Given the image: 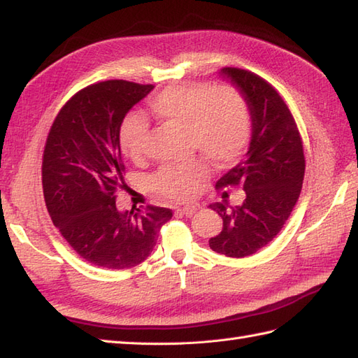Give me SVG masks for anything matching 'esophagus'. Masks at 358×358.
<instances>
[{
    "instance_id": "obj_1",
    "label": "esophagus",
    "mask_w": 358,
    "mask_h": 358,
    "mask_svg": "<svg viewBox=\"0 0 358 358\" xmlns=\"http://www.w3.org/2000/svg\"><path fill=\"white\" fill-rule=\"evenodd\" d=\"M177 213H181V215H186V216H192L196 213V207L195 206H185V207H178L176 210Z\"/></svg>"
}]
</instances>
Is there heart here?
<instances>
[{
	"label": "heart",
	"mask_w": 358,
	"mask_h": 358,
	"mask_svg": "<svg viewBox=\"0 0 358 358\" xmlns=\"http://www.w3.org/2000/svg\"><path fill=\"white\" fill-rule=\"evenodd\" d=\"M151 113L160 122L185 128L189 150H198L216 166H227L245 152L251 139V115L243 95L233 86H172L151 99ZM146 125L133 119L121 130V148L127 157L143 154ZM207 164L194 157L168 164L152 177L157 194L171 199H189L207 177Z\"/></svg>",
	"instance_id": "b5f03b06"
}]
</instances>
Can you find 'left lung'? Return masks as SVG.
Instances as JSON below:
<instances>
[{"mask_svg":"<svg viewBox=\"0 0 358 358\" xmlns=\"http://www.w3.org/2000/svg\"><path fill=\"white\" fill-rule=\"evenodd\" d=\"M250 107L252 134L246 159L228 171L216 187L242 186V206H210L222 217V231L208 241L227 257L242 259L264 248L289 219L299 198L306 159L302 139L287 104L272 85L251 71L224 68Z\"/></svg>","mask_w":358,"mask_h":358,"instance_id":"8db88e82","label":"left lung"}]
</instances>
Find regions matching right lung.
Returning <instances> with one entry per match:
<instances>
[{"label":"right lung","mask_w":358,"mask_h":358,"mask_svg":"<svg viewBox=\"0 0 358 358\" xmlns=\"http://www.w3.org/2000/svg\"><path fill=\"white\" fill-rule=\"evenodd\" d=\"M152 89L107 80L78 90L60 108L45 143L42 186L52 224L81 259L99 268L141 264L172 217L164 207H116L125 172L119 131L128 110Z\"/></svg>","instance_id":"1"}]
</instances>
